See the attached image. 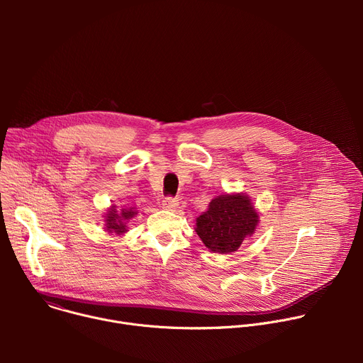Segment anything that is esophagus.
Here are the masks:
<instances>
[{"mask_svg":"<svg viewBox=\"0 0 363 363\" xmlns=\"http://www.w3.org/2000/svg\"><path fill=\"white\" fill-rule=\"evenodd\" d=\"M178 205H179V202H178L177 198L168 196V198H165V199L162 201V208H164V210H168V211H174Z\"/></svg>","mask_w":363,"mask_h":363,"instance_id":"34e87169","label":"esophagus"}]
</instances>
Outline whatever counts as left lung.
I'll return each instance as SVG.
<instances>
[{
  "label": "left lung",
  "mask_w": 363,
  "mask_h": 363,
  "mask_svg": "<svg viewBox=\"0 0 363 363\" xmlns=\"http://www.w3.org/2000/svg\"><path fill=\"white\" fill-rule=\"evenodd\" d=\"M260 223L254 202L244 192L223 194L211 199L208 210L195 220V233L213 252L230 254L250 238Z\"/></svg>",
  "instance_id": "obj_1"
}]
</instances>
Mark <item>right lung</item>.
Here are the masks:
<instances>
[{"instance_id":"obj_1","label":"right lung","mask_w":363,"mask_h":363,"mask_svg":"<svg viewBox=\"0 0 363 363\" xmlns=\"http://www.w3.org/2000/svg\"><path fill=\"white\" fill-rule=\"evenodd\" d=\"M138 214L135 206H118V205H111L106 210L105 216H103V228L109 234V235H125L129 231L128 223Z\"/></svg>"}]
</instances>
